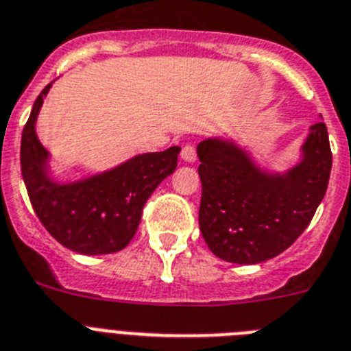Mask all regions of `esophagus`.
I'll return each mask as SVG.
<instances>
[{
    "label": "esophagus",
    "instance_id": "esophagus-1",
    "mask_svg": "<svg viewBox=\"0 0 351 351\" xmlns=\"http://www.w3.org/2000/svg\"><path fill=\"white\" fill-rule=\"evenodd\" d=\"M180 155L182 160H184L185 164H193V162H196V149H194L193 146H184Z\"/></svg>",
    "mask_w": 351,
    "mask_h": 351
}]
</instances>
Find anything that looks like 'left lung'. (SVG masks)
<instances>
[{
  "instance_id": "8db88e82",
  "label": "left lung",
  "mask_w": 351,
  "mask_h": 351,
  "mask_svg": "<svg viewBox=\"0 0 351 351\" xmlns=\"http://www.w3.org/2000/svg\"><path fill=\"white\" fill-rule=\"evenodd\" d=\"M196 152L199 230L216 257L234 264H261L285 252L328 187L332 152L325 123L308 128L298 160L284 171L264 167L232 137H208Z\"/></svg>"
}]
</instances>
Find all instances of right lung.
<instances>
[{"label":"right lung","mask_w":351,"mask_h":351,"mask_svg":"<svg viewBox=\"0 0 351 351\" xmlns=\"http://www.w3.org/2000/svg\"><path fill=\"white\" fill-rule=\"evenodd\" d=\"M51 85L35 99L21 139V171L30 202L44 228L67 250L82 255L116 253L137 232L144 203L176 169L180 146L141 153L75 180H57L49 166L51 155L35 130Z\"/></svg>","instance_id":"add662e5"}]
</instances>
